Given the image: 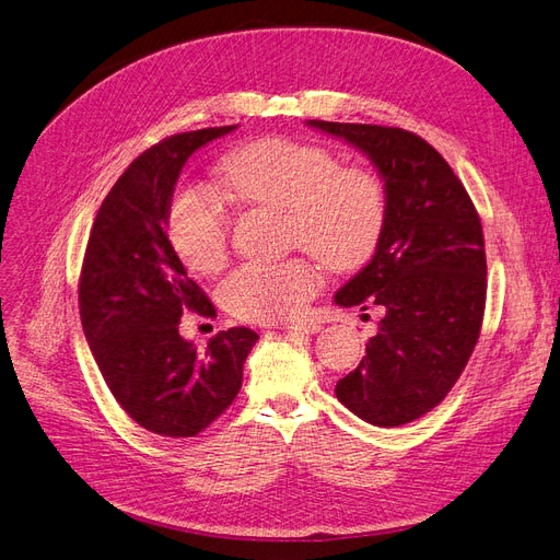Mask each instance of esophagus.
Segmentation results:
<instances>
[{
	"label": "esophagus",
	"instance_id": "esophagus-1",
	"mask_svg": "<svg viewBox=\"0 0 560 560\" xmlns=\"http://www.w3.org/2000/svg\"><path fill=\"white\" fill-rule=\"evenodd\" d=\"M284 332H317L322 326L312 319H299V322H289L280 326Z\"/></svg>",
	"mask_w": 560,
	"mask_h": 560
}]
</instances>
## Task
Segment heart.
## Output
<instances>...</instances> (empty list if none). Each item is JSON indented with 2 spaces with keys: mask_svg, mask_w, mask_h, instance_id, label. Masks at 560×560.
I'll return each instance as SVG.
<instances>
[{
  "mask_svg": "<svg viewBox=\"0 0 560 560\" xmlns=\"http://www.w3.org/2000/svg\"><path fill=\"white\" fill-rule=\"evenodd\" d=\"M220 184L243 205L287 211L292 243L332 271L361 268L382 241L384 182L368 167H338L322 144L253 140L220 163ZM170 238L195 271H218L230 248L225 207L205 190L184 188L170 207ZM319 284L317 266L307 259L243 264L220 284V299L241 319L278 322L301 312Z\"/></svg>",
  "mask_w": 560,
  "mask_h": 560,
  "instance_id": "obj_1",
  "label": "heart"
}]
</instances>
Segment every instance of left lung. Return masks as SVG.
<instances>
[{
	"label": "left lung",
	"mask_w": 560,
	"mask_h": 560,
	"mask_svg": "<svg viewBox=\"0 0 560 560\" xmlns=\"http://www.w3.org/2000/svg\"><path fill=\"white\" fill-rule=\"evenodd\" d=\"M363 151L384 178L386 225L370 264L338 294L384 310L361 365L335 395L376 428L411 422L451 393L480 338L487 259L480 215L443 155L409 130L312 119Z\"/></svg>",
	"instance_id": "1"
}]
</instances>
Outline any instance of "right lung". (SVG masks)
Instances as JSON below:
<instances>
[{
    "mask_svg": "<svg viewBox=\"0 0 560 560\" xmlns=\"http://www.w3.org/2000/svg\"><path fill=\"white\" fill-rule=\"evenodd\" d=\"M236 126L178 132L117 178L96 213L80 273L84 338L109 393L140 428L197 436L241 390L259 335L220 330L207 349L178 335L186 310L215 315L167 238L174 186L190 155Z\"/></svg>",
    "mask_w": 560,
    "mask_h": 560,
    "instance_id": "right-lung-1",
    "label": "right lung"
}]
</instances>
